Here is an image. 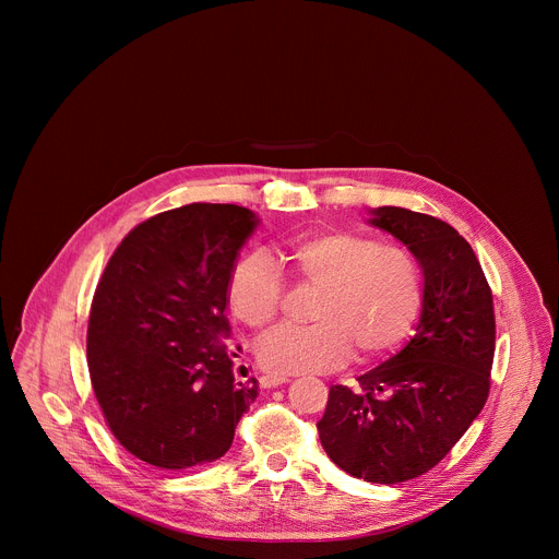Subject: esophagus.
Wrapping results in <instances>:
<instances>
[{
	"label": "esophagus",
	"mask_w": 559,
	"mask_h": 559,
	"mask_svg": "<svg viewBox=\"0 0 559 559\" xmlns=\"http://www.w3.org/2000/svg\"><path fill=\"white\" fill-rule=\"evenodd\" d=\"M289 378L287 376H274V373H265V376H261L259 378V384L263 386V389H270V386H278V384H283V382H287Z\"/></svg>",
	"instance_id": "1"
}]
</instances>
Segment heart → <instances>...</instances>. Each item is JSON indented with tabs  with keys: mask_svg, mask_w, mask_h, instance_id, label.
Masks as SVG:
<instances>
[{
	"mask_svg": "<svg viewBox=\"0 0 559 559\" xmlns=\"http://www.w3.org/2000/svg\"><path fill=\"white\" fill-rule=\"evenodd\" d=\"M298 281L318 285L311 325H278L257 345L272 373L334 369L358 356H380L412 332L423 305V272L416 257L397 246L349 229L294 238L287 248ZM285 281L267 252L246 254L231 270L227 302L248 328L270 325L281 311Z\"/></svg>",
	"mask_w": 559,
	"mask_h": 559,
	"instance_id": "b5f03b06",
	"label": "heart"
}]
</instances>
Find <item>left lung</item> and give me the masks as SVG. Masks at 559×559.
Here are the masks:
<instances>
[{
	"instance_id": "1",
	"label": "left lung",
	"mask_w": 559,
	"mask_h": 559,
	"mask_svg": "<svg viewBox=\"0 0 559 559\" xmlns=\"http://www.w3.org/2000/svg\"><path fill=\"white\" fill-rule=\"evenodd\" d=\"M371 225L416 257L423 311L405 349L334 384L318 436L354 477L397 485L433 468L483 412L496 352L493 294L471 246L444 221L405 207L371 210Z\"/></svg>"
}]
</instances>
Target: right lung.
<instances>
[{"label": "right lung", "mask_w": 559, "mask_h": 559, "mask_svg": "<svg viewBox=\"0 0 559 559\" xmlns=\"http://www.w3.org/2000/svg\"><path fill=\"white\" fill-rule=\"evenodd\" d=\"M259 218L190 203L139 223L110 257L88 318V371L106 425L134 457L179 471L227 453L259 382H234L221 343L227 283Z\"/></svg>", "instance_id": "1"}]
</instances>
